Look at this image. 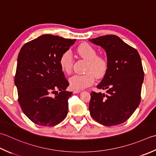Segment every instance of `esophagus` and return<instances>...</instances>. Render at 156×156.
Returning a JSON list of instances; mask_svg holds the SVG:
<instances>
[{"label":"esophagus","instance_id":"34e87169","mask_svg":"<svg viewBox=\"0 0 156 156\" xmlns=\"http://www.w3.org/2000/svg\"><path fill=\"white\" fill-rule=\"evenodd\" d=\"M80 92H81V90H73V93H74V94L79 93H80Z\"/></svg>","mask_w":156,"mask_h":156}]
</instances>
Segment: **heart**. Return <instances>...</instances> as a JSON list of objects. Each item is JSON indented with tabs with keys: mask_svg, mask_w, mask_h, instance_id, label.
Instances as JSON below:
<instances>
[{
	"mask_svg": "<svg viewBox=\"0 0 156 156\" xmlns=\"http://www.w3.org/2000/svg\"><path fill=\"white\" fill-rule=\"evenodd\" d=\"M80 55L87 61L84 74H76L69 78L70 87L74 90H82L93 84L95 76L101 78L105 75L108 69V62L104 57L97 56V52L88 44H82L77 48ZM59 66L67 74L72 72L73 58L72 53L66 51L59 58Z\"/></svg>",
	"mask_w": 156,
	"mask_h": 156,
	"instance_id": "obj_1",
	"label": "heart"
}]
</instances>
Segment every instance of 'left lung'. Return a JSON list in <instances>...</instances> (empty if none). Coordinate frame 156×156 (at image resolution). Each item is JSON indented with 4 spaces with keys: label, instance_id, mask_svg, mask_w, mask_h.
<instances>
[{
    "label": "left lung",
    "instance_id": "left-lung-1",
    "mask_svg": "<svg viewBox=\"0 0 156 156\" xmlns=\"http://www.w3.org/2000/svg\"><path fill=\"white\" fill-rule=\"evenodd\" d=\"M106 52L108 69L97 87L106 94L90 93L89 111L97 122L108 126L124 122L141 101L144 79L141 59L135 48L115 35L90 39Z\"/></svg>",
    "mask_w": 156,
    "mask_h": 156
}]
</instances>
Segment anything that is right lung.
Instances as JSON below:
<instances>
[{
  "label": "right lung",
  "mask_w": 156,
  "mask_h": 156,
  "mask_svg": "<svg viewBox=\"0 0 156 156\" xmlns=\"http://www.w3.org/2000/svg\"><path fill=\"white\" fill-rule=\"evenodd\" d=\"M76 40L44 34L27 42L17 57L15 84L24 114L36 124L53 126L66 118L69 82L59 66L62 54Z\"/></svg>",
  "instance_id": "obj_1"
}]
</instances>
